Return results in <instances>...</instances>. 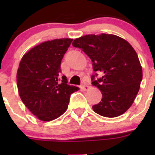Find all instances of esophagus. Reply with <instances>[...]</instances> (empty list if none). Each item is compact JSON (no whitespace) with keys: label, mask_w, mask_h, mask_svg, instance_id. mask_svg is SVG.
Listing matches in <instances>:
<instances>
[{"label":"esophagus","mask_w":155,"mask_h":155,"mask_svg":"<svg viewBox=\"0 0 155 155\" xmlns=\"http://www.w3.org/2000/svg\"><path fill=\"white\" fill-rule=\"evenodd\" d=\"M90 88V86H88V85H81V89H82V91H87L88 89Z\"/></svg>","instance_id":"34e87169"}]
</instances>
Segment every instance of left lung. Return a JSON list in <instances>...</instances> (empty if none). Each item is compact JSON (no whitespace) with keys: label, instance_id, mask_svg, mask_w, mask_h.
<instances>
[{"label":"left lung","instance_id":"1","mask_svg":"<svg viewBox=\"0 0 155 155\" xmlns=\"http://www.w3.org/2000/svg\"><path fill=\"white\" fill-rule=\"evenodd\" d=\"M73 46L81 48L92 61L94 72L102 77L91 84L99 88L102 100L93 106L96 113L115 118L122 115L134 103L143 79L138 55L131 45L114 34H88L73 40Z\"/></svg>","mask_w":155,"mask_h":155}]
</instances>
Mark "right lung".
<instances>
[{"label":"right lung","mask_w":155,"mask_h":155,"mask_svg":"<svg viewBox=\"0 0 155 155\" xmlns=\"http://www.w3.org/2000/svg\"><path fill=\"white\" fill-rule=\"evenodd\" d=\"M73 40L55 39L31 48L21 58L17 86L23 104L41 121H49L64 113L71 94L79 87L61 76V63Z\"/></svg>","instance_id":"right-lung-1"}]
</instances>
